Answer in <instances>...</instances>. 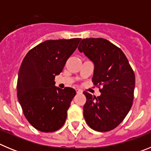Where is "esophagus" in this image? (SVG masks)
<instances>
[{"mask_svg": "<svg viewBox=\"0 0 151 151\" xmlns=\"http://www.w3.org/2000/svg\"><path fill=\"white\" fill-rule=\"evenodd\" d=\"M76 93H77V94H82V91L80 90V89H78V88H77L76 89Z\"/></svg>", "mask_w": 151, "mask_h": 151, "instance_id": "obj_1", "label": "esophagus"}]
</instances>
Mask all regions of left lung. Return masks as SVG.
I'll use <instances>...</instances> for the list:
<instances>
[{"label": "left lung", "instance_id": "left-lung-1", "mask_svg": "<svg viewBox=\"0 0 151 151\" xmlns=\"http://www.w3.org/2000/svg\"><path fill=\"white\" fill-rule=\"evenodd\" d=\"M94 65L92 82L102 86L94 97L86 91L83 114L90 128L108 132L117 127L130 110L135 76L129 60L118 47L104 38H85L78 47Z\"/></svg>", "mask_w": 151, "mask_h": 151}]
</instances>
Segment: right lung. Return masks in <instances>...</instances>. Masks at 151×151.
Listing matches in <instances>:
<instances>
[{
	"mask_svg": "<svg viewBox=\"0 0 151 151\" xmlns=\"http://www.w3.org/2000/svg\"><path fill=\"white\" fill-rule=\"evenodd\" d=\"M81 38L47 40L29 50L19 70L17 97L24 115L37 130L52 132L65 123L67 110L76 92L59 88L54 78Z\"/></svg>",
	"mask_w": 151,
	"mask_h": 151,
	"instance_id": "obj_1",
	"label": "right lung"
}]
</instances>
